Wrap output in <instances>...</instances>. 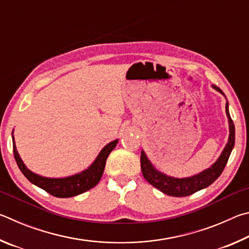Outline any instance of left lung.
Wrapping results in <instances>:
<instances>
[{
	"mask_svg": "<svg viewBox=\"0 0 249 249\" xmlns=\"http://www.w3.org/2000/svg\"><path fill=\"white\" fill-rule=\"evenodd\" d=\"M213 88L218 92H221L222 94H224L218 87L213 86ZM225 108L227 119H229L230 123L229 142L226 144L225 148L221 154L220 158L217 159V161L215 163H213L209 169L202 171L199 175L189 177V178H172V177H168L156 170L153 165L150 163L148 158L146 157L144 151H142L141 168L144 178L148 181L153 187L157 188L158 190L163 192L165 195L171 196H190L193 195V193H196V191L209 187L210 184H212L214 181L221 176L223 170H224L227 160L230 158V155L231 153V150H233V147L235 144V126L233 121L231 119L229 112V103H226Z\"/></svg>",
	"mask_w": 249,
	"mask_h": 249,
	"instance_id": "1",
	"label": "left lung"
}]
</instances>
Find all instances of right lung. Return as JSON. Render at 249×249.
<instances>
[{"label":"right lung","instance_id":"right-lung-1","mask_svg":"<svg viewBox=\"0 0 249 249\" xmlns=\"http://www.w3.org/2000/svg\"><path fill=\"white\" fill-rule=\"evenodd\" d=\"M14 140V137H13ZM119 141H113L107 144L104 148L101 150L98 157H96L95 161L88 168L87 170H84L81 174L67 177V178H45V177L38 176L34 174L29 169H27L26 166L24 165L22 159H20L19 155L16 150L15 142H13V151H14V157L16 160V163L19 168V170L23 172V175L37 187L44 189L46 192H48L49 195L57 197H71L81 193L90 190L96 184L99 183L101 177L103 175L105 162H107V156L109 153L115 148V146Z\"/></svg>","mask_w":249,"mask_h":249}]
</instances>
